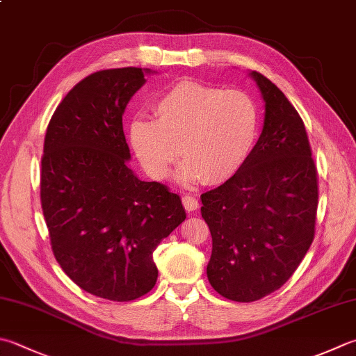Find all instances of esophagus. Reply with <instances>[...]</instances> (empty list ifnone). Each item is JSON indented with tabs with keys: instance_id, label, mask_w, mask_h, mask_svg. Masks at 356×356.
<instances>
[{
	"instance_id": "esophagus-1",
	"label": "esophagus",
	"mask_w": 356,
	"mask_h": 356,
	"mask_svg": "<svg viewBox=\"0 0 356 356\" xmlns=\"http://www.w3.org/2000/svg\"><path fill=\"white\" fill-rule=\"evenodd\" d=\"M183 204L186 207L187 212H192V211H197L198 209V198L193 197V195H184L183 197Z\"/></svg>"
}]
</instances>
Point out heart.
Returning a JSON list of instances; mask_svg holds the SVG:
<instances>
[{
  "label": "heart",
  "mask_w": 356,
  "mask_h": 356,
  "mask_svg": "<svg viewBox=\"0 0 356 356\" xmlns=\"http://www.w3.org/2000/svg\"><path fill=\"white\" fill-rule=\"evenodd\" d=\"M153 111L156 119L135 118L129 129L131 149L153 178H164L183 150L181 181L225 183L257 143L259 106L245 91L183 80L161 92Z\"/></svg>",
  "instance_id": "heart-1"
}]
</instances>
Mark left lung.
Listing matches in <instances>:
<instances>
[{"label":"left lung","instance_id":"obj_1","mask_svg":"<svg viewBox=\"0 0 356 356\" xmlns=\"http://www.w3.org/2000/svg\"><path fill=\"white\" fill-rule=\"evenodd\" d=\"M265 102L264 129L236 177L201 195L221 296L252 302L293 276L314 237L318 175L302 119L271 80L250 71Z\"/></svg>","mask_w":356,"mask_h":356}]
</instances>
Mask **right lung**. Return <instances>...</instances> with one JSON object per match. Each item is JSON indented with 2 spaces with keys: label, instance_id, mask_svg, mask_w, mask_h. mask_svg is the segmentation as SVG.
<instances>
[{
  "label": "right lung",
  "instance_id": "right-lung-1",
  "mask_svg": "<svg viewBox=\"0 0 356 356\" xmlns=\"http://www.w3.org/2000/svg\"><path fill=\"white\" fill-rule=\"evenodd\" d=\"M153 72L118 68L85 77L44 136L40 198L54 256L82 290L116 302L155 286L153 251L186 220L179 195L129 167L122 116Z\"/></svg>",
  "mask_w": 356,
  "mask_h": 356
}]
</instances>
